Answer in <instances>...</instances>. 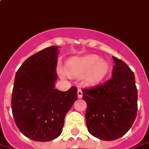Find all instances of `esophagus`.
I'll use <instances>...</instances> for the list:
<instances>
[{
    "instance_id": "34e87169",
    "label": "esophagus",
    "mask_w": 149,
    "mask_h": 149,
    "mask_svg": "<svg viewBox=\"0 0 149 149\" xmlns=\"http://www.w3.org/2000/svg\"><path fill=\"white\" fill-rule=\"evenodd\" d=\"M77 93H78V97H79V98H81L82 97H83V92H82L81 89H78Z\"/></svg>"
}]
</instances>
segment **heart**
<instances>
[{
    "label": "heart",
    "mask_w": 149,
    "mask_h": 149,
    "mask_svg": "<svg viewBox=\"0 0 149 149\" xmlns=\"http://www.w3.org/2000/svg\"><path fill=\"white\" fill-rule=\"evenodd\" d=\"M68 72L75 76H81L85 74L84 79L88 83H96L102 80L109 70L108 64L102 61L99 56L96 55H88L83 57L70 59L66 63ZM62 76H65L63 70H60Z\"/></svg>",
    "instance_id": "b5f03b06"
}]
</instances>
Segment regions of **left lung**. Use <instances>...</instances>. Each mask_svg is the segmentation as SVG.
<instances>
[{
	"mask_svg": "<svg viewBox=\"0 0 149 149\" xmlns=\"http://www.w3.org/2000/svg\"><path fill=\"white\" fill-rule=\"evenodd\" d=\"M112 77L104 84L82 89L87 102L88 132L111 141L123 136L131 128L137 115V88L133 71L123 61L113 56Z\"/></svg>",
	"mask_w": 149,
	"mask_h": 149,
	"instance_id": "obj_1",
	"label": "left lung"
}]
</instances>
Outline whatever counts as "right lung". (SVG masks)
<instances>
[{
    "label": "right lung",
    "mask_w": 149,
    "mask_h": 149,
    "mask_svg": "<svg viewBox=\"0 0 149 149\" xmlns=\"http://www.w3.org/2000/svg\"><path fill=\"white\" fill-rule=\"evenodd\" d=\"M58 47L45 48L26 60L17 70L12 92L13 116L20 132L47 142L62 132L65 116L77 100V88H55Z\"/></svg>",
    "instance_id": "right-lung-1"
}]
</instances>
